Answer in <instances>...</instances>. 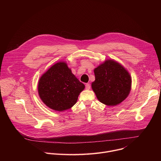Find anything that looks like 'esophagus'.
<instances>
[{
	"instance_id": "obj_1",
	"label": "esophagus",
	"mask_w": 161,
	"mask_h": 161,
	"mask_svg": "<svg viewBox=\"0 0 161 161\" xmlns=\"http://www.w3.org/2000/svg\"><path fill=\"white\" fill-rule=\"evenodd\" d=\"M85 88L86 90H89L90 88V85L89 83H86L85 85Z\"/></svg>"
}]
</instances>
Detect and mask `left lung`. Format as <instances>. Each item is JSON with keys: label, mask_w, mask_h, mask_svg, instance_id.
Listing matches in <instances>:
<instances>
[{"label": "left lung", "mask_w": 161, "mask_h": 161, "mask_svg": "<svg viewBox=\"0 0 161 161\" xmlns=\"http://www.w3.org/2000/svg\"><path fill=\"white\" fill-rule=\"evenodd\" d=\"M92 88L97 99L107 106H116L124 101L131 89V77L125 69L113 60H106L94 69Z\"/></svg>", "instance_id": "left-lung-1"}]
</instances>
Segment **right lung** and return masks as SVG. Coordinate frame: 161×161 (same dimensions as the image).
Returning a JSON list of instances; mask_svg holds the SVG:
<instances>
[{
	"label": "right lung",
	"mask_w": 161,
	"mask_h": 161,
	"mask_svg": "<svg viewBox=\"0 0 161 161\" xmlns=\"http://www.w3.org/2000/svg\"><path fill=\"white\" fill-rule=\"evenodd\" d=\"M84 88V84L76 78L64 62L52 65L42 75L38 83V93L42 101L58 111L73 106Z\"/></svg>",
	"instance_id": "obj_1"
}]
</instances>
